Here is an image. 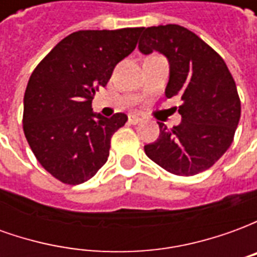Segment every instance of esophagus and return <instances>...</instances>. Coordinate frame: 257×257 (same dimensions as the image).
<instances>
[{"label":"esophagus","instance_id":"1","mask_svg":"<svg viewBox=\"0 0 257 257\" xmlns=\"http://www.w3.org/2000/svg\"><path fill=\"white\" fill-rule=\"evenodd\" d=\"M128 121L129 123H132V125H136V123H140L143 119L140 117H138V115H134V114H131L128 117Z\"/></svg>","mask_w":257,"mask_h":257}]
</instances>
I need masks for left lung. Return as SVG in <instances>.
I'll return each mask as SVG.
<instances>
[{
  "label": "left lung",
  "mask_w": 257,
  "mask_h": 257,
  "mask_svg": "<svg viewBox=\"0 0 257 257\" xmlns=\"http://www.w3.org/2000/svg\"><path fill=\"white\" fill-rule=\"evenodd\" d=\"M139 51L165 55L169 81L165 96H179L182 122L145 146L147 157L168 172L193 176L209 169L231 146L241 117L235 81L219 53L179 25L142 29Z\"/></svg>",
  "instance_id": "left-lung-1"
}]
</instances>
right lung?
Instances as JSON below:
<instances>
[{
    "instance_id": "right-lung-1",
    "label": "right lung",
    "mask_w": 257,
    "mask_h": 257,
    "mask_svg": "<svg viewBox=\"0 0 257 257\" xmlns=\"http://www.w3.org/2000/svg\"><path fill=\"white\" fill-rule=\"evenodd\" d=\"M140 27L79 30L34 68L23 101V131L34 156L53 178L81 184L95 176L110 154L111 136L128 121L117 112L92 111V99L112 70L134 52Z\"/></svg>"
}]
</instances>
